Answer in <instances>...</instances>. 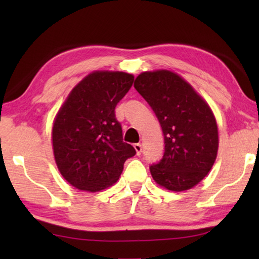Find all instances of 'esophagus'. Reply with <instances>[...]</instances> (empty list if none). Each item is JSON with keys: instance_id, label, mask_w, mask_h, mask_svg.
Returning <instances> with one entry per match:
<instances>
[{"instance_id": "obj_1", "label": "esophagus", "mask_w": 259, "mask_h": 259, "mask_svg": "<svg viewBox=\"0 0 259 259\" xmlns=\"http://www.w3.org/2000/svg\"><path fill=\"white\" fill-rule=\"evenodd\" d=\"M134 147H135V150H136V153H137V155H140V153H142V150H143L142 145H140L139 143H137V144H135Z\"/></svg>"}]
</instances>
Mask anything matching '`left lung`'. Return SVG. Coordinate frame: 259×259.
<instances>
[{
    "mask_svg": "<svg viewBox=\"0 0 259 259\" xmlns=\"http://www.w3.org/2000/svg\"><path fill=\"white\" fill-rule=\"evenodd\" d=\"M135 89L160 122L164 153L150 166L152 177L169 191L190 190L207 176L218 151V129L209 105L190 83L165 69L144 72Z\"/></svg>",
    "mask_w": 259,
    "mask_h": 259,
    "instance_id": "obj_1",
    "label": "left lung"
}]
</instances>
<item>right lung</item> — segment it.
Listing matches in <instances>:
<instances>
[{"label": "right lung", "mask_w": 259, "mask_h": 259, "mask_svg": "<svg viewBox=\"0 0 259 259\" xmlns=\"http://www.w3.org/2000/svg\"><path fill=\"white\" fill-rule=\"evenodd\" d=\"M134 83L123 72L96 71L68 95L52 128V146L60 174L74 187L98 192L116 183L136 150L123 142L115 117L117 103Z\"/></svg>", "instance_id": "obj_1"}]
</instances>
